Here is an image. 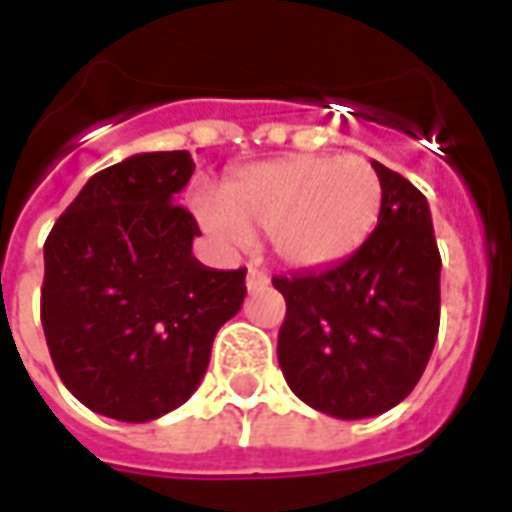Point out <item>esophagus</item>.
Wrapping results in <instances>:
<instances>
[{
  "label": "esophagus",
  "mask_w": 512,
  "mask_h": 512,
  "mask_svg": "<svg viewBox=\"0 0 512 512\" xmlns=\"http://www.w3.org/2000/svg\"><path fill=\"white\" fill-rule=\"evenodd\" d=\"M266 282H268L266 271H257V268L249 266V274H246V288L255 290V288H260V285H266Z\"/></svg>",
  "instance_id": "34e87169"
}]
</instances>
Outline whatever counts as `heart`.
I'll list each match as a JSON object with an SVG mask.
<instances>
[{"label":"heart","mask_w":512,"mask_h":512,"mask_svg":"<svg viewBox=\"0 0 512 512\" xmlns=\"http://www.w3.org/2000/svg\"><path fill=\"white\" fill-rule=\"evenodd\" d=\"M384 208L376 167L362 156H288L241 169L222 197L194 200L202 230L224 249L268 235L290 268L337 266L362 249Z\"/></svg>","instance_id":"b5f03b06"}]
</instances>
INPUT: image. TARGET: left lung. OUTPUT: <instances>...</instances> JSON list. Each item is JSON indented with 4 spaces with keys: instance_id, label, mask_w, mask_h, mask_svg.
Masks as SVG:
<instances>
[{
    "instance_id": "obj_1",
    "label": "left lung",
    "mask_w": 512,
    "mask_h": 512,
    "mask_svg": "<svg viewBox=\"0 0 512 512\" xmlns=\"http://www.w3.org/2000/svg\"><path fill=\"white\" fill-rule=\"evenodd\" d=\"M384 208L359 252L321 271L274 277L288 315L282 376L337 419L378 417L417 386L439 334L441 257L425 194L373 161Z\"/></svg>"
}]
</instances>
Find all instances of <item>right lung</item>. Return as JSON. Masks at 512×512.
Here are the masks:
<instances>
[{
    "instance_id": "right-lung-1",
    "label": "right lung",
    "mask_w": 512,
    "mask_h": 512,
    "mask_svg": "<svg viewBox=\"0 0 512 512\" xmlns=\"http://www.w3.org/2000/svg\"><path fill=\"white\" fill-rule=\"evenodd\" d=\"M189 150L136 153L95 172L51 227L40 321L62 384L84 406L150 422L200 386L216 332L241 310L246 271L191 255L200 227L175 194Z\"/></svg>"
}]
</instances>
